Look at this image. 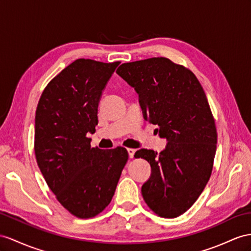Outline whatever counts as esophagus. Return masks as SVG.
Wrapping results in <instances>:
<instances>
[{"label":"esophagus","instance_id":"34e87169","mask_svg":"<svg viewBox=\"0 0 251 251\" xmlns=\"http://www.w3.org/2000/svg\"><path fill=\"white\" fill-rule=\"evenodd\" d=\"M127 151H128V156H129V158H133L134 151H136V150H133V149H127Z\"/></svg>","mask_w":251,"mask_h":251}]
</instances>
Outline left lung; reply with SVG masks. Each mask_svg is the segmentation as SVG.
I'll return each instance as SVG.
<instances>
[{"label": "left lung", "instance_id": "8db88e82", "mask_svg": "<svg viewBox=\"0 0 251 251\" xmlns=\"http://www.w3.org/2000/svg\"><path fill=\"white\" fill-rule=\"evenodd\" d=\"M117 73L138 93L144 120L168 141L159 153H134L151 168L141 189L144 201L158 215L177 217L201 194L215 157L216 128L203 89L190 70L164 57L123 63Z\"/></svg>", "mask_w": 251, "mask_h": 251}]
</instances>
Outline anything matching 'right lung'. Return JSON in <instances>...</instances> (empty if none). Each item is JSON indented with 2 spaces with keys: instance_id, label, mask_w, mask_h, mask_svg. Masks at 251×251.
<instances>
[{
  "instance_id": "add662e5",
  "label": "right lung",
  "mask_w": 251,
  "mask_h": 251,
  "mask_svg": "<svg viewBox=\"0 0 251 251\" xmlns=\"http://www.w3.org/2000/svg\"><path fill=\"white\" fill-rule=\"evenodd\" d=\"M120 62L77 59L42 92L35 117V153L49 188L70 213L90 218L110 203L128 159L124 147L93 149L102 91Z\"/></svg>"
}]
</instances>
